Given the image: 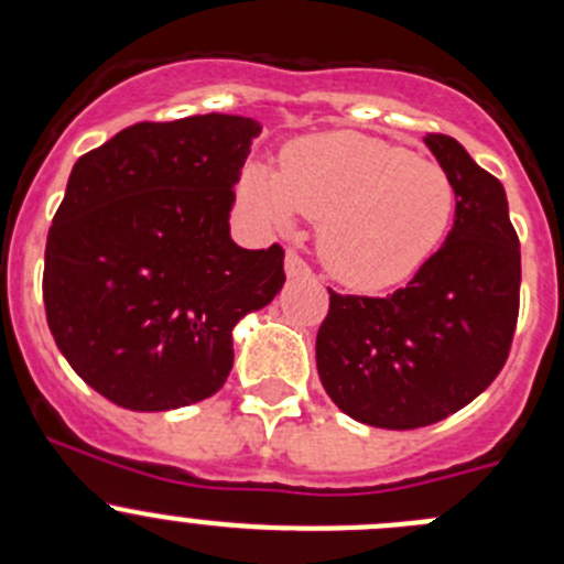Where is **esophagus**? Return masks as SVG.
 I'll return each instance as SVG.
<instances>
[{
    "label": "esophagus",
    "mask_w": 564,
    "mask_h": 564,
    "mask_svg": "<svg viewBox=\"0 0 564 564\" xmlns=\"http://www.w3.org/2000/svg\"><path fill=\"white\" fill-rule=\"evenodd\" d=\"M286 275L289 278H311V267L305 264V261L300 259L294 250H289L286 253Z\"/></svg>",
    "instance_id": "34e87169"
}]
</instances>
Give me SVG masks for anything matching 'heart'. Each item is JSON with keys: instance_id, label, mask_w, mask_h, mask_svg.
Listing matches in <instances>:
<instances>
[{"instance_id": "1", "label": "heart", "mask_w": 564, "mask_h": 564, "mask_svg": "<svg viewBox=\"0 0 564 564\" xmlns=\"http://www.w3.org/2000/svg\"><path fill=\"white\" fill-rule=\"evenodd\" d=\"M242 198L275 226L322 220L318 256L360 292L417 275L451 231L456 185L434 161L355 130H329L286 147L281 166L253 163Z\"/></svg>"}]
</instances>
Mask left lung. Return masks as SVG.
<instances>
[{"label":"left lung","instance_id":"obj_1","mask_svg":"<svg viewBox=\"0 0 564 564\" xmlns=\"http://www.w3.org/2000/svg\"><path fill=\"white\" fill-rule=\"evenodd\" d=\"M425 147L456 185L445 246L388 297L329 289L316 335L327 395L373 429H423L475 401L502 371L519 318L521 248L502 182L451 135L429 133Z\"/></svg>","mask_w":564,"mask_h":564}]
</instances>
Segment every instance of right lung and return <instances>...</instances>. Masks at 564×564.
I'll use <instances>...</instances> for the list:
<instances>
[{
    "label": "right lung",
    "mask_w": 564,
    "mask_h": 564,
    "mask_svg": "<svg viewBox=\"0 0 564 564\" xmlns=\"http://www.w3.org/2000/svg\"><path fill=\"white\" fill-rule=\"evenodd\" d=\"M261 124L202 113L119 130L73 166L45 242L43 303L73 371L133 412L224 388L231 329L283 289V248L229 235Z\"/></svg>",
    "instance_id": "right-lung-1"
}]
</instances>
